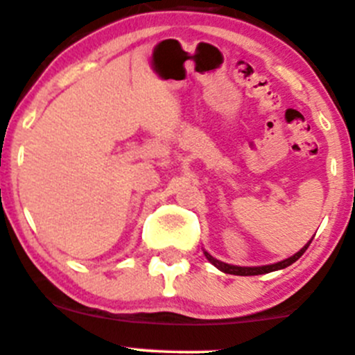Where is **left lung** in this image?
Here are the masks:
<instances>
[{
    "instance_id": "1",
    "label": "left lung",
    "mask_w": 355,
    "mask_h": 355,
    "mask_svg": "<svg viewBox=\"0 0 355 355\" xmlns=\"http://www.w3.org/2000/svg\"><path fill=\"white\" fill-rule=\"evenodd\" d=\"M311 239H313V237H311ZM311 239L305 244V246L300 249L298 252H295L293 256H290V258H286V259H283V261H278V263H275V264H264V266H236V264H227V263H224V261H219V259L214 258V256L209 254V252L205 251V249H204V254H205V258L209 259V263H212L214 266H216L217 270H220L222 272H227V275H236V276H254V275H264V272L283 270V268H286V266H290V264H293L295 261L302 258L303 252H305L306 249H309Z\"/></svg>"
}]
</instances>
